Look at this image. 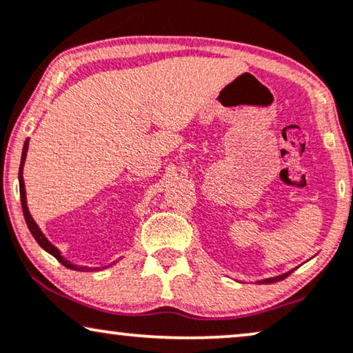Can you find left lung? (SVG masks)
I'll list each match as a JSON object with an SVG mask.
<instances>
[{
	"label": "left lung",
	"instance_id": "obj_1",
	"mask_svg": "<svg viewBox=\"0 0 353 353\" xmlns=\"http://www.w3.org/2000/svg\"><path fill=\"white\" fill-rule=\"evenodd\" d=\"M294 270H290L288 272H284V274H279V276H274V278H266V279H261V281H256V284H271V283H278V281L288 278V276Z\"/></svg>",
	"mask_w": 353,
	"mask_h": 353
}]
</instances>
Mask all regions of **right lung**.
<instances>
[{"label": "right lung", "mask_w": 353, "mask_h": 353, "mask_svg": "<svg viewBox=\"0 0 353 353\" xmlns=\"http://www.w3.org/2000/svg\"><path fill=\"white\" fill-rule=\"evenodd\" d=\"M27 150H29V139L26 140V143H23V148H22V158H21V168H19V187H21V203H22V211H23V218H26V223L29 225L32 236L35 237V241L39 242V245L43 248L45 252H48L50 255H53L56 260H58L61 265H64L65 268H70V270L74 271H98L100 268H90V266H82V265H75V263L69 261L68 258H65L63 253L58 247H54L53 243H51L48 239L43 232H41V229L39 228V224L35 223V219L32 218L30 211H29V206H27V196H26V184H23V164H26V158H27ZM119 261V260H117Z\"/></svg>", "instance_id": "add662e5"}]
</instances>
